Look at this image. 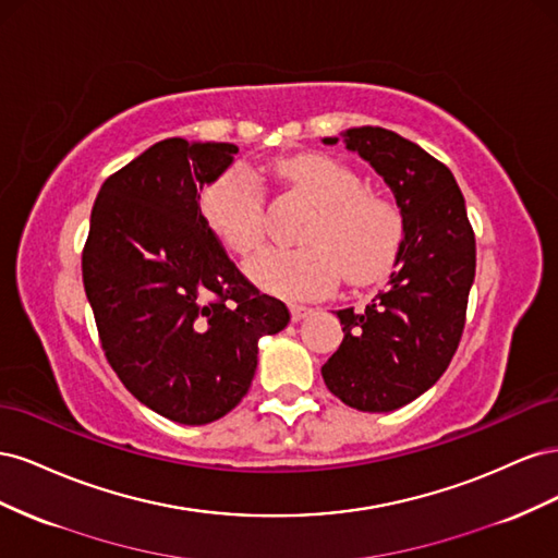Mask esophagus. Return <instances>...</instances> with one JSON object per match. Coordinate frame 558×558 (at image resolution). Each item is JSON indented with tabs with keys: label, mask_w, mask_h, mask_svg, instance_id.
Instances as JSON below:
<instances>
[{
	"label": "esophagus",
	"mask_w": 558,
	"mask_h": 558,
	"mask_svg": "<svg viewBox=\"0 0 558 558\" xmlns=\"http://www.w3.org/2000/svg\"><path fill=\"white\" fill-rule=\"evenodd\" d=\"M312 314V307H305V305H291V318L295 320H302V318H307Z\"/></svg>",
	"instance_id": "34e87169"
}]
</instances>
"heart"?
<instances>
[{
  "label": "heart",
  "mask_w": 558,
  "mask_h": 558,
  "mask_svg": "<svg viewBox=\"0 0 558 558\" xmlns=\"http://www.w3.org/2000/svg\"><path fill=\"white\" fill-rule=\"evenodd\" d=\"M277 174L314 202L298 248H265L246 263L260 289L291 298L330 291L342 277L367 283L391 265L402 240V216L393 202L367 193L363 179L328 156L302 154L277 165ZM199 211L211 232L238 256L263 240V189L256 172L232 165L209 183Z\"/></svg>",
  "instance_id": "b5f03b06"
}]
</instances>
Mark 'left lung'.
I'll list each match as a JSON object with an SVG mask.
<instances>
[{
  "label": "left lung",
  "instance_id": "obj_1",
  "mask_svg": "<svg viewBox=\"0 0 558 558\" xmlns=\"http://www.w3.org/2000/svg\"><path fill=\"white\" fill-rule=\"evenodd\" d=\"M340 140L391 189L402 240L384 291L365 310L337 312L344 340L320 375L349 408L393 412L426 393L459 347L475 281V234L459 183L424 148L369 125L320 142Z\"/></svg>",
  "mask_w": 558,
  "mask_h": 558
}]
</instances>
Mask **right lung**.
I'll list each match as a JSON object with an SVG mask.
<instances>
[{
    "instance_id": "add662e5",
    "label": "right lung",
    "mask_w": 558,
    "mask_h": 558,
    "mask_svg": "<svg viewBox=\"0 0 558 558\" xmlns=\"http://www.w3.org/2000/svg\"><path fill=\"white\" fill-rule=\"evenodd\" d=\"M226 142L172 137L97 193L83 286L107 361L148 410L183 426L232 412L258 342L289 326L281 300L248 283L199 211V193L238 156Z\"/></svg>"
}]
</instances>
